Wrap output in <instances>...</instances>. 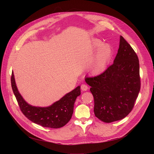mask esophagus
Instances as JSON below:
<instances>
[{"mask_svg": "<svg viewBox=\"0 0 154 154\" xmlns=\"http://www.w3.org/2000/svg\"><path fill=\"white\" fill-rule=\"evenodd\" d=\"M88 86L85 84H82L81 85V90L82 91H87L88 90Z\"/></svg>", "mask_w": 154, "mask_h": 154, "instance_id": "obj_1", "label": "esophagus"}]
</instances>
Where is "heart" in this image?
<instances>
[{"label":"heart","instance_id":"1","mask_svg":"<svg viewBox=\"0 0 154 154\" xmlns=\"http://www.w3.org/2000/svg\"><path fill=\"white\" fill-rule=\"evenodd\" d=\"M92 47L94 50L98 49V51L91 67V72L94 75H99L107 68L112 58V50L109 44H103V42L98 38L93 40Z\"/></svg>","mask_w":154,"mask_h":154}]
</instances>
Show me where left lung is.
<instances>
[{
	"instance_id": "obj_1",
	"label": "left lung",
	"mask_w": 154,
	"mask_h": 154,
	"mask_svg": "<svg viewBox=\"0 0 154 154\" xmlns=\"http://www.w3.org/2000/svg\"><path fill=\"white\" fill-rule=\"evenodd\" d=\"M94 99V114L106 123L125 118L140 89L138 57L122 36L114 63L100 75L87 77Z\"/></svg>"
}]
</instances>
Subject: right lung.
<instances>
[{
    "instance_id": "1",
    "label": "right lung",
    "mask_w": 154,
    "mask_h": 154,
    "mask_svg": "<svg viewBox=\"0 0 154 154\" xmlns=\"http://www.w3.org/2000/svg\"><path fill=\"white\" fill-rule=\"evenodd\" d=\"M13 92L22 112L32 122L44 127L58 128L64 126L70 120L75 100L80 95V86L66 94L48 107L32 106L23 99L16 85L14 72L11 76Z\"/></svg>"
}]
</instances>
